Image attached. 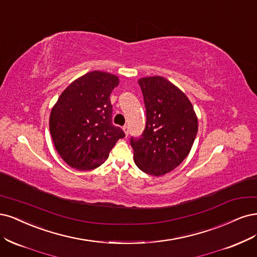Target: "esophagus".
I'll use <instances>...</instances> for the list:
<instances>
[{"label":"esophagus","mask_w":257,"mask_h":257,"mask_svg":"<svg viewBox=\"0 0 257 257\" xmlns=\"http://www.w3.org/2000/svg\"><path fill=\"white\" fill-rule=\"evenodd\" d=\"M122 130H123V132H125V135L128 137V135H129V127L127 125H125V126L122 127Z\"/></svg>","instance_id":"34e87169"}]
</instances>
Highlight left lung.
Returning <instances> with one entry per match:
<instances>
[{
  "instance_id": "1",
  "label": "left lung",
  "mask_w": 257,
  "mask_h": 257,
  "mask_svg": "<svg viewBox=\"0 0 257 257\" xmlns=\"http://www.w3.org/2000/svg\"><path fill=\"white\" fill-rule=\"evenodd\" d=\"M146 109V126L131 138L138 168L154 176L164 175L189 155L197 134V117L188 97L160 76L139 80Z\"/></svg>"
}]
</instances>
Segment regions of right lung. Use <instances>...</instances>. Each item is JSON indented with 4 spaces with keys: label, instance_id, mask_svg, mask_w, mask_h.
Returning <instances> with one entry per match:
<instances>
[{
    "label": "right lung",
    "instance_id": "add662e5",
    "mask_svg": "<svg viewBox=\"0 0 257 257\" xmlns=\"http://www.w3.org/2000/svg\"><path fill=\"white\" fill-rule=\"evenodd\" d=\"M118 83L114 74L90 71L74 80L57 99L49 127L55 150L69 167L80 171L98 168L125 137L112 123L110 95Z\"/></svg>",
    "mask_w": 257,
    "mask_h": 257
}]
</instances>
